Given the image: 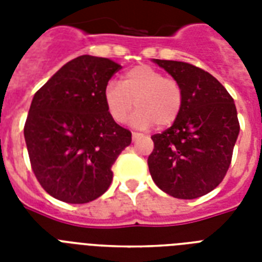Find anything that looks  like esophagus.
<instances>
[{
  "instance_id": "34e87169",
  "label": "esophagus",
  "mask_w": 262,
  "mask_h": 262,
  "mask_svg": "<svg viewBox=\"0 0 262 262\" xmlns=\"http://www.w3.org/2000/svg\"><path fill=\"white\" fill-rule=\"evenodd\" d=\"M132 137H133V140H139L143 137V135H140L137 132H133V133H132Z\"/></svg>"
}]
</instances>
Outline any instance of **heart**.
Wrapping results in <instances>:
<instances>
[{
  "instance_id": "1",
  "label": "heart",
  "mask_w": 262,
  "mask_h": 262,
  "mask_svg": "<svg viewBox=\"0 0 262 262\" xmlns=\"http://www.w3.org/2000/svg\"><path fill=\"white\" fill-rule=\"evenodd\" d=\"M103 99L108 114L117 123L125 122L136 106L139 110L132 117V123L140 129L154 123L159 127L170 126L179 117L183 103L178 81L149 65L129 69L123 75L122 83L108 81Z\"/></svg>"
}]
</instances>
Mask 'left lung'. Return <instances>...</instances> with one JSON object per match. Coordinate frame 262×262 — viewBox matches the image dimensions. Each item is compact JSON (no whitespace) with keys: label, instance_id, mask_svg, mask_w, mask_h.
Listing matches in <instances>:
<instances>
[{"label":"left lung","instance_id":"1","mask_svg":"<svg viewBox=\"0 0 262 262\" xmlns=\"http://www.w3.org/2000/svg\"><path fill=\"white\" fill-rule=\"evenodd\" d=\"M182 88L183 103L171 126L151 137L148 167L159 189L191 200L212 191L227 174L239 121L234 99L208 72L187 62L154 59Z\"/></svg>","mask_w":262,"mask_h":262}]
</instances>
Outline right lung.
I'll return each mask as SVG.
<instances>
[{
  "mask_svg": "<svg viewBox=\"0 0 262 262\" xmlns=\"http://www.w3.org/2000/svg\"><path fill=\"white\" fill-rule=\"evenodd\" d=\"M121 68L108 58L80 55L34 95L24 139L35 177L54 199L85 204L111 185V167L132 143V133L111 118L103 99Z\"/></svg>",
  "mask_w": 262,
  "mask_h": 262,
  "instance_id": "obj_1",
  "label": "right lung"
}]
</instances>
